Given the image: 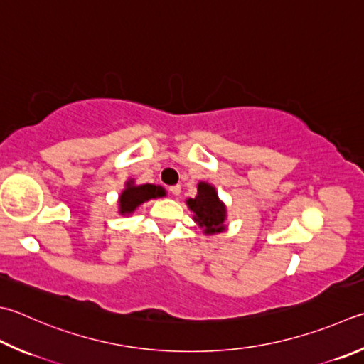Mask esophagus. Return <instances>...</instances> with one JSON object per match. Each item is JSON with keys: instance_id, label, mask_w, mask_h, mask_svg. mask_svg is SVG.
<instances>
[{"instance_id": "1", "label": "esophagus", "mask_w": 364, "mask_h": 364, "mask_svg": "<svg viewBox=\"0 0 364 364\" xmlns=\"http://www.w3.org/2000/svg\"><path fill=\"white\" fill-rule=\"evenodd\" d=\"M169 191L173 193L174 196H179L181 191H182V187L181 185H173V187H169Z\"/></svg>"}]
</instances>
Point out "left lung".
Instances as JSON below:
<instances>
[{"instance_id":"8db88e82","label":"left lung","mask_w":364,"mask_h":364,"mask_svg":"<svg viewBox=\"0 0 364 364\" xmlns=\"http://www.w3.org/2000/svg\"><path fill=\"white\" fill-rule=\"evenodd\" d=\"M188 208L195 212V222L203 226L205 235H215L223 230L225 205L218 200V195L212 185L200 182L198 195L187 201Z\"/></svg>"}]
</instances>
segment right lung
I'll return each mask as SVG.
<instances>
[{
  "mask_svg": "<svg viewBox=\"0 0 364 364\" xmlns=\"http://www.w3.org/2000/svg\"><path fill=\"white\" fill-rule=\"evenodd\" d=\"M164 195V190L160 185H133V181L127 183V188L120 195V212L122 214H132V212L152 198H160Z\"/></svg>",
  "mask_w": 364,
  "mask_h": 364,
  "instance_id": "right-lung-1",
  "label": "right lung"
}]
</instances>
